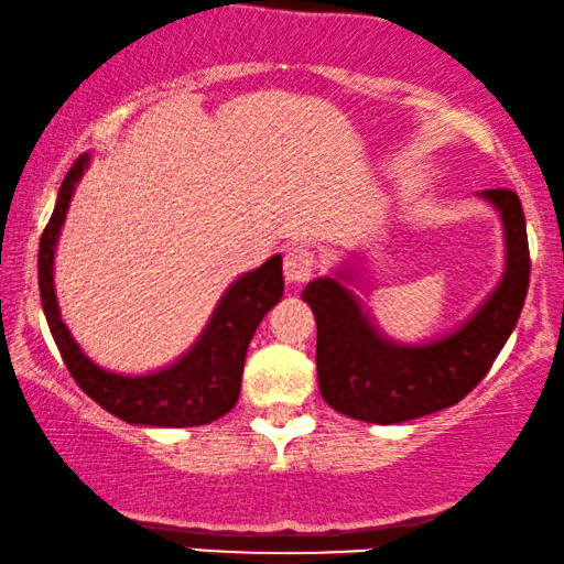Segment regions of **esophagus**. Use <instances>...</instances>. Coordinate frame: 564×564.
<instances>
[{"mask_svg":"<svg viewBox=\"0 0 564 564\" xmlns=\"http://www.w3.org/2000/svg\"><path fill=\"white\" fill-rule=\"evenodd\" d=\"M315 264H318V257L311 246L295 243L284 251V276L290 282H307L315 272Z\"/></svg>","mask_w":564,"mask_h":564,"instance_id":"34e87169","label":"esophagus"}]
</instances>
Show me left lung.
<instances>
[{
	"label": "left lung",
	"instance_id": "obj_1",
	"mask_svg": "<svg viewBox=\"0 0 564 564\" xmlns=\"http://www.w3.org/2000/svg\"><path fill=\"white\" fill-rule=\"evenodd\" d=\"M506 226V274L473 321L426 346H395L369 326L357 297L330 276L303 290L318 323L321 395L334 411L369 423H403L459 403L490 372L519 323L529 290L527 220L513 189H485Z\"/></svg>",
	"mask_w": 564,
	"mask_h": 564
}]
</instances>
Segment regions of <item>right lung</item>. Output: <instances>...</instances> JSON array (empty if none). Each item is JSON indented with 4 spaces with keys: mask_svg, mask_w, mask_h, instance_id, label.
<instances>
[{
    "mask_svg": "<svg viewBox=\"0 0 564 564\" xmlns=\"http://www.w3.org/2000/svg\"><path fill=\"white\" fill-rule=\"evenodd\" d=\"M84 164H87V156L76 159L61 182L58 203L53 207L48 226L41 236V251H37L43 313L66 369L95 403L128 423L182 429L218 421L236 405L238 392H241L246 349H249L253 330L269 313V307L280 303L282 297V257H272L267 264L243 274L226 292L203 338L176 365L149 377L105 372L91 365L76 346L61 321L56 292H53V249H56L68 199L84 172Z\"/></svg>",
    "mask_w": 564,
    "mask_h": 564,
    "instance_id": "add662e5",
    "label": "right lung"
}]
</instances>
